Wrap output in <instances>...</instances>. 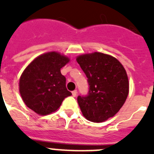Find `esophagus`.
Masks as SVG:
<instances>
[{"label":"esophagus","mask_w":154,"mask_h":154,"mask_svg":"<svg viewBox=\"0 0 154 154\" xmlns=\"http://www.w3.org/2000/svg\"><path fill=\"white\" fill-rule=\"evenodd\" d=\"M72 96L73 97H76L77 96V91L75 89V90H73V91L72 92Z\"/></svg>","instance_id":"esophagus-1"}]
</instances>
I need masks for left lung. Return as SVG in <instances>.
Instances as JSON below:
<instances>
[{
    "instance_id": "left-lung-1",
    "label": "left lung",
    "mask_w": 154,
    "mask_h": 154,
    "mask_svg": "<svg viewBox=\"0 0 154 154\" xmlns=\"http://www.w3.org/2000/svg\"><path fill=\"white\" fill-rule=\"evenodd\" d=\"M77 61L89 84L88 94L77 97L82 114L93 122L113 117L129 94V81L123 65L112 56L97 52L79 56Z\"/></svg>"
}]
</instances>
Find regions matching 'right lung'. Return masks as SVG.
Instances as JSON below:
<instances>
[{"label": "right lung", "instance_id": "obj_1", "mask_svg": "<svg viewBox=\"0 0 154 154\" xmlns=\"http://www.w3.org/2000/svg\"><path fill=\"white\" fill-rule=\"evenodd\" d=\"M69 61L65 56L50 52L28 65L19 82L20 96L28 107L40 115L49 114L72 95L66 89V78L60 73V69Z\"/></svg>", "mask_w": 154, "mask_h": 154}]
</instances>
